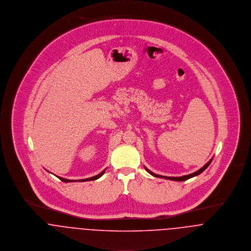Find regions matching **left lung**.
<instances>
[{"label": "left lung", "instance_id": "1", "mask_svg": "<svg viewBox=\"0 0 251 251\" xmlns=\"http://www.w3.org/2000/svg\"><path fill=\"white\" fill-rule=\"evenodd\" d=\"M212 160L213 159H211L204 167H201L199 170H197V171H195L194 173H192V174H189V175H184V176H181V177H167V176H163V175H158V174H155V173H153L152 171H150L149 169H147L146 167H145V169H146V171H148L151 175H153L154 177H159V178H165V179H167V180H172V181H185V180H188V179H190V178H192V177H195V176H197L198 174H200L201 172H203L207 167H209V165L211 164V162H212Z\"/></svg>", "mask_w": 251, "mask_h": 251}]
</instances>
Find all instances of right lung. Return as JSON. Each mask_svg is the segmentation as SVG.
I'll return each instance as SVG.
<instances>
[{"instance_id": "add662e5", "label": "right lung", "mask_w": 251, "mask_h": 251, "mask_svg": "<svg viewBox=\"0 0 251 251\" xmlns=\"http://www.w3.org/2000/svg\"><path fill=\"white\" fill-rule=\"evenodd\" d=\"M105 170L106 169H104L101 173H99V174H97V175H95V176H93V177H90V178H86V179H82V180H78L79 182H85V181H92V180H96V179H98V178H100L104 173H105ZM62 182H65V183H68V182H74L75 180H68V179H64V178H61V177H58Z\"/></svg>"}]
</instances>
